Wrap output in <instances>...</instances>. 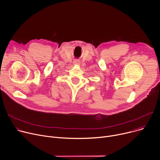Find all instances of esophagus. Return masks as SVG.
Segmentation results:
<instances>
[{"instance_id": "obj_1", "label": "esophagus", "mask_w": 160, "mask_h": 160, "mask_svg": "<svg viewBox=\"0 0 160 160\" xmlns=\"http://www.w3.org/2000/svg\"><path fill=\"white\" fill-rule=\"evenodd\" d=\"M80 61H78V60H74V65H79L80 64Z\"/></svg>"}]
</instances>
